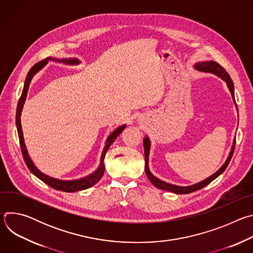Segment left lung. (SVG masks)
Here are the masks:
<instances>
[{"instance_id":"obj_1","label":"left lung","mask_w":253,"mask_h":253,"mask_svg":"<svg viewBox=\"0 0 253 253\" xmlns=\"http://www.w3.org/2000/svg\"><path fill=\"white\" fill-rule=\"evenodd\" d=\"M193 68L197 71L207 72V73H211L213 75H216L217 77L221 78L226 83V85H227V87H228V89L231 93V96H232L233 102L235 104L236 109H237V105H236L235 97H234L233 82H232L230 76L228 75V73L224 70V68L222 66H220L218 63H216L214 61H205V62L195 63ZM235 140H236V137H234V139H233L231 149L229 151V154H228L225 162L223 163V165L217 171L213 173L212 175H210L209 177H207L206 179L202 180V181L197 182L195 184H192V185H189V186H179V185H174V184H170V183H167L165 181H162V180H160L159 178H157L156 176H154L151 173V171L149 169V154H150V149H151V141H150L149 137L146 135L143 139L144 153H145V172H146V175H147L148 179L150 180V182L155 187H157L158 189L170 191V192H173V193H176V194H188V193H191L193 191L199 190V189L205 187L206 185H208L211 181H213L215 178H217L220 174H222L224 172V170L226 169V167L228 166V164L231 160V157H232V154H233V151H234V148H235Z\"/></svg>"}]
</instances>
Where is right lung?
Wrapping results in <instances>:
<instances>
[{"label":"right lung","mask_w":253,"mask_h":253,"mask_svg":"<svg viewBox=\"0 0 253 253\" xmlns=\"http://www.w3.org/2000/svg\"><path fill=\"white\" fill-rule=\"evenodd\" d=\"M49 61H54L57 63H61V64H65V65H71V66H75V65H79L81 62L80 60L76 59V58H62V59H58V58H54V57H48L46 59H44L43 61L37 63L36 65H34L30 71L28 72L25 83H24V88L22 91V95L19 99L18 102V106H17V112H16V126H17V131H18V136H19V140H20V145H21V150H22V154L24 157V160L26 162L27 167L29 168V170L36 176L38 177L40 180H42L43 182H45L47 185H49L50 187L56 189V190H61V191H65V192H76V191H80V190H85L88 189L90 187H92L93 185H95L99 180L102 178L104 171H105V165H104V158L106 155V152L111 146V144L116 140V138L120 135V133L126 128V124H123L119 127H117L115 130H113L109 136L107 137L106 141H105V146L102 150L101 153V157H100V163L98 168L92 172L91 174L78 178V179H73V180H62V179H58V178H54L51 177L43 172H41L37 166L35 165V163L33 162V160L31 159L26 144H25V139H24V134H23V129H22V124H21V115H22V111L24 108V104L26 102V98H27V94H28V90L31 84V81L33 79V77L38 73L39 71H41L48 63Z\"/></svg>","instance_id":"right-lung-1"}]
</instances>
